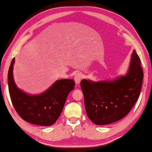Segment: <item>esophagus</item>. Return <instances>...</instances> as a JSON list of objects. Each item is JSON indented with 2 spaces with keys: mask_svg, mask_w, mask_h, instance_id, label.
I'll return each instance as SVG.
<instances>
[{
  "mask_svg": "<svg viewBox=\"0 0 152 152\" xmlns=\"http://www.w3.org/2000/svg\"><path fill=\"white\" fill-rule=\"evenodd\" d=\"M82 79V74L80 73H77L75 76H74V81H75L76 84H79Z\"/></svg>",
  "mask_w": 152,
  "mask_h": 152,
  "instance_id": "1",
  "label": "esophagus"
}]
</instances>
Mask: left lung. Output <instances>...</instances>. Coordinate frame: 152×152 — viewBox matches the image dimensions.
Wrapping results in <instances>:
<instances>
[{
  "label": "left lung",
  "mask_w": 152,
  "mask_h": 152,
  "mask_svg": "<svg viewBox=\"0 0 152 152\" xmlns=\"http://www.w3.org/2000/svg\"><path fill=\"white\" fill-rule=\"evenodd\" d=\"M140 64L134 50L125 75L114 80H82L80 86L86 111L93 123L99 125L112 124L130 112L137 101L142 84L144 73Z\"/></svg>",
  "instance_id": "8db88e82"
}]
</instances>
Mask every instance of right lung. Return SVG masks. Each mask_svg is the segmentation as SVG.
I'll use <instances>...</instances> for the list:
<instances>
[{"label": "right lung", "mask_w": 152, "mask_h": 152, "mask_svg": "<svg viewBox=\"0 0 152 152\" xmlns=\"http://www.w3.org/2000/svg\"><path fill=\"white\" fill-rule=\"evenodd\" d=\"M12 59L8 74L10 96L13 106L20 117L32 124L50 126L59 118L69 93L74 89L72 79L57 80L46 91L39 95H30L19 89L14 80Z\"/></svg>", "instance_id": "1"}]
</instances>
